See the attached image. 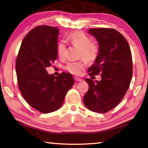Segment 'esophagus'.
<instances>
[{
	"label": "esophagus",
	"mask_w": 148,
	"mask_h": 148,
	"mask_svg": "<svg viewBox=\"0 0 148 148\" xmlns=\"http://www.w3.org/2000/svg\"><path fill=\"white\" fill-rule=\"evenodd\" d=\"M74 79L76 82H80V81H82V79L81 78H79V77H74Z\"/></svg>",
	"instance_id": "34e87169"
}]
</instances>
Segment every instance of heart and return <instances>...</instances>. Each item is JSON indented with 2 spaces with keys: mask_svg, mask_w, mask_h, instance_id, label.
<instances>
[{
  "mask_svg": "<svg viewBox=\"0 0 148 148\" xmlns=\"http://www.w3.org/2000/svg\"><path fill=\"white\" fill-rule=\"evenodd\" d=\"M66 42L72 46L79 48V58L83 59L76 62H70L64 66V69L71 74H81L86 66V61L91 63L97 59L99 53V47L92 42L91 38L82 31H74L67 36ZM57 54L59 57L63 58L66 53V46L64 42H60L57 46Z\"/></svg>",
  "mask_w": 148,
  "mask_h": 148,
  "instance_id": "1",
  "label": "heart"
}]
</instances>
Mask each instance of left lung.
<instances>
[{
  "label": "left lung",
  "instance_id": "left-lung-1",
  "mask_svg": "<svg viewBox=\"0 0 148 148\" xmlns=\"http://www.w3.org/2000/svg\"><path fill=\"white\" fill-rule=\"evenodd\" d=\"M99 45V53L89 68V76L101 74V81L86 78L89 90L84 97L86 106L102 114L118 104L128 90L132 75L130 46L125 37L113 29H90Z\"/></svg>",
  "mask_w": 148,
  "mask_h": 148
}]
</instances>
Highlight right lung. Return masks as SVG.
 Returning <instances> with one entry per match:
<instances>
[{"mask_svg":"<svg viewBox=\"0 0 148 148\" xmlns=\"http://www.w3.org/2000/svg\"><path fill=\"white\" fill-rule=\"evenodd\" d=\"M57 27L42 25L28 32L20 47L16 62L18 86L30 106L41 113L61 108L74 83L72 74H49L46 68L57 58Z\"/></svg>","mask_w":148,"mask_h":148,"instance_id":"obj_1","label":"right lung"}]
</instances>
